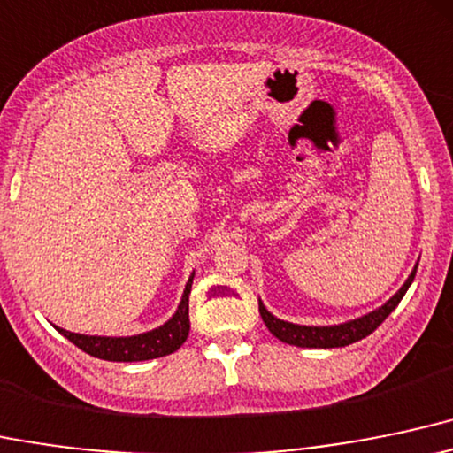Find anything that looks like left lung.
<instances>
[{"mask_svg":"<svg viewBox=\"0 0 453 453\" xmlns=\"http://www.w3.org/2000/svg\"><path fill=\"white\" fill-rule=\"evenodd\" d=\"M415 272H418V265L413 267V272H411V276L406 278V282L400 287V291L395 293L394 297H389L383 306L347 323L323 325V327H317V325H295L273 317V314L263 306L261 299H258V312H261L263 323L267 325L269 332H272L278 340H282V342L293 344V347H302V349L349 347V344L370 336V334H372L374 329H377L379 325L389 317L391 310L398 306L400 299H403L404 293L409 291L411 282H413L415 278Z\"/></svg>","mask_w":453,"mask_h":453,"instance_id":"1","label":"left lung"}]
</instances>
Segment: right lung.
Here are the masks:
<instances>
[{
  "label": "right lung",
  "mask_w": 453,
  "mask_h": 453,
  "mask_svg": "<svg viewBox=\"0 0 453 453\" xmlns=\"http://www.w3.org/2000/svg\"><path fill=\"white\" fill-rule=\"evenodd\" d=\"M192 278H195V273L188 278L184 295H181V302L177 306L175 314L165 325L151 329V332L136 334V336L111 338L85 336V334H73L58 327L59 334L64 338H68L73 344H76L81 350H85V353L94 355L98 359H106V362H145V359L165 357V355H171L173 350L180 349L186 342L188 332H190L188 299H190Z\"/></svg>",
  "instance_id": "add662e5"
}]
</instances>
